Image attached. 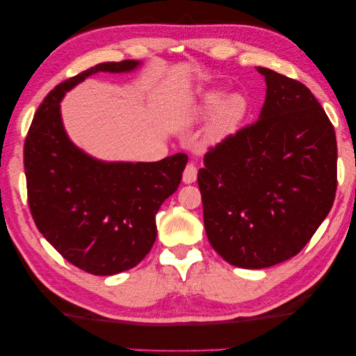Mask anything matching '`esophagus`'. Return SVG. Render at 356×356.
Instances as JSON below:
<instances>
[{
  "instance_id": "34e87169",
  "label": "esophagus",
  "mask_w": 356,
  "mask_h": 356,
  "mask_svg": "<svg viewBox=\"0 0 356 356\" xmlns=\"http://www.w3.org/2000/svg\"><path fill=\"white\" fill-rule=\"evenodd\" d=\"M197 179V167L194 164H188L183 172V183L191 184Z\"/></svg>"
}]
</instances>
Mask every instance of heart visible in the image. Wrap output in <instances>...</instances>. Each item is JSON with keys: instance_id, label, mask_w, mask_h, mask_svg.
Instances as JSON below:
<instances>
[{"instance_id": "heart-1", "label": "heart", "mask_w": 356, "mask_h": 356, "mask_svg": "<svg viewBox=\"0 0 356 356\" xmlns=\"http://www.w3.org/2000/svg\"><path fill=\"white\" fill-rule=\"evenodd\" d=\"M249 110V101L243 92H229L224 96L220 88H209L175 115V123L183 127L200 124L208 116L202 140L207 147L222 145L240 129Z\"/></svg>"}]
</instances>
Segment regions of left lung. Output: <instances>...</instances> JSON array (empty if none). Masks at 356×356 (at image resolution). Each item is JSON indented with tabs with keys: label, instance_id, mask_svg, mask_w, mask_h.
Segmentation results:
<instances>
[{
	"label": "left lung",
	"instance_id": "obj_1",
	"mask_svg": "<svg viewBox=\"0 0 356 356\" xmlns=\"http://www.w3.org/2000/svg\"><path fill=\"white\" fill-rule=\"evenodd\" d=\"M257 71L266 83L259 120L209 149L197 175L209 243L248 270L298 254L336 194V134L325 110L300 81Z\"/></svg>",
	"mask_w": 356,
	"mask_h": 356
}]
</instances>
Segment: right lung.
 Here are the masks:
<instances>
[{
    "instance_id": "add662e5",
    "label": "right lung",
    "mask_w": 356,
    "mask_h": 356,
    "mask_svg": "<svg viewBox=\"0 0 356 356\" xmlns=\"http://www.w3.org/2000/svg\"><path fill=\"white\" fill-rule=\"evenodd\" d=\"M142 61L101 63L51 90L25 140L28 203L39 232L80 270L112 276L131 270L156 241V214L181 183L188 156L157 162L102 161L85 153L63 124L66 92L97 72L127 74Z\"/></svg>"
}]
</instances>
